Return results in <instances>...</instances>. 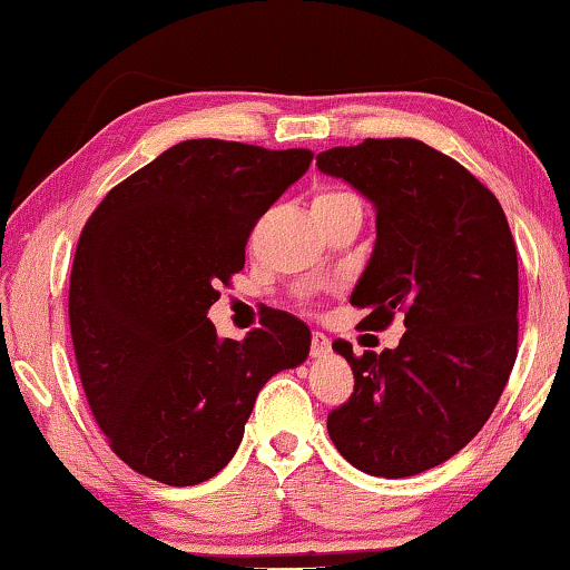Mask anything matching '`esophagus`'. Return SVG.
I'll list each match as a JSON object with an SVG mask.
<instances>
[{"mask_svg": "<svg viewBox=\"0 0 570 570\" xmlns=\"http://www.w3.org/2000/svg\"><path fill=\"white\" fill-rule=\"evenodd\" d=\"M328 352H332V342H328V336L321 334V332H313V336H311V357L321 360V357H326Z\"/></svg>", "mask_w": 570, "mask_h": 570, "instance_id": "obj_1", "label": "esophagus"}]
</instances>
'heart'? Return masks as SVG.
<instances>
[{
	"mask_svg": "<svg viewBox=\"0 0 570 570\" xmlns=\"http://www.w3.org/2000/svg\"><path fill=\"white\" fill-rule=\"evenodd\" d=\"M346 197H352L350 193H344V189H321V193L316 195V200H313V205L316 203H336V200H346Z\"/></svg>",
	"mask_w": 570,
	"mask_h": 570,
	"instance_id": "1",
	"label": "heart"
}]
</instances>
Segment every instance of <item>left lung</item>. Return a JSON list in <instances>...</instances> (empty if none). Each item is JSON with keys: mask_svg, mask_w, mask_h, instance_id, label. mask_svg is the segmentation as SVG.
<instances>
[{"mask_svg": "<svg viewBox=\"0 0 570 570\" xmlns=\"http://www.w3.org/2000/svg\"><path fill=\"white\" fill-rule=\"evenodd\" d=\"M375 205V249L350 303L360 326L403 318L395 350L354 354V393L326 419L362 473L406 478L460 452L504 393L517 360L519 272L497 195L416 138H365L316 156Z\"/></svg>", "mask_w": 570, "mask_h": 570, "instance_id": "obj_1", "label": "left lung"}]
</instances>
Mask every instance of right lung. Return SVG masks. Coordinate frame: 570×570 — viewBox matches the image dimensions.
<instances>
[{"instance_id":"add662e5","label":"right lung","mask_w":570,"mask_h":570,"mask_svg":"<svg viewBox=\"0 0 570 570\" xmlns=\"http://www.w3.org/2000/svg\"><path fill=\"white\" fill-rule=\"evenodd\" d=\"M308 148L218 138L171 146L105 195L69 283L73 354L115 455L167 485L228 465L257 393L308 357V326L272 311L220 340L208 308L244 269L252 228L311 167Z\"/></svg>"}]
</instances>
